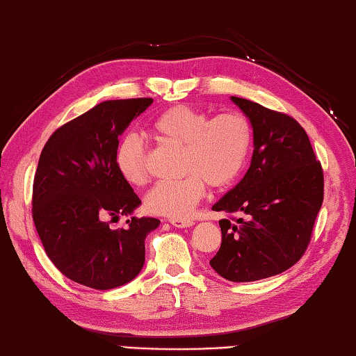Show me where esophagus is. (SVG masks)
<instances>
[{
  "label": "esophagus",
  "mask_w": 356,
  "mask_h": 356,
  "mask_svg": "<svg viewBox=\"0 0 356 356\" xmlns=\"http://www.w3.org/2000/svg\"><path fill=\"white\" fill-rule=\"evenodd\" d=\"M169 222L177 228H186V227L193 225L192 219H184V218H169Z\"/></svg>",
  "instance_id": "obj_1"
}]
</instances>
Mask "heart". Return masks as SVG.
Listing matches in <instances>:
<instances>
[{
    "label": "heart",
    "mask_w": 356,
    "mask_h": 356,
    "mask_svg": "<svg viewBox=\"0 0 356 356\" xmlns=\"http://www.w3.org/2000/svg\"><path fill=\"white\" fill-rule=\"evenodd\" d=\"M155 136L179 146V168L186 175L161 181L147 192L146 209L154 215L188 216L204 196L205 183L224 187L239 177L251 149L252 128L248 117L230 111L210 117L191 105H175L151 123ZM115 168L131 186L147 181L146 147L136 134H126L115 149Z\"/></svg>",
    "instance_id": "obj_1"
}]
</instances>
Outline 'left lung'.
Segmentation results:
<instances>
[{"instance_id": "8db88e82", "label": "left lung", "mask_w": 356, "mask_h": 356, "mask_svg": "<svg viewBox=\"0 0 356 356\" xmlns=\"http://www.w3.org/2000/svg\"><path fill=\"white\" fill-rule=\"evenodd\" d=\"M232 100L250 118L254 152L241 183L213 205L228 219L219 220L222 242L210 265L230 282H254L302 259L323 204L325 178L296 118L247 99Z\"/></svg>"}]
</instances>
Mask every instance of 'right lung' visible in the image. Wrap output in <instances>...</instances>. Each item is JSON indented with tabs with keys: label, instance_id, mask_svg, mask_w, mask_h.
Segmentation results:
<instances>
[{
	"label": "right lung",
	"instance_id": "1",
	"mask_svg": "<svg viewBox=\"0 0 356 356\" xmlns=\"http://www.w3.org/2000/svg\"><path fill=\"white\" fill-rule=\"evenodd\" d=\"M151 97L106 100L62 124L47 141L33 179L31 215L47 256L76 283L113 289L137 277L155 218L126 220L140 198L115 168L118 138Z\"/></svg>",
	"mask_w": 356,
	"mask_h": 356
}]
</instances>
